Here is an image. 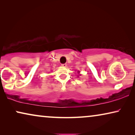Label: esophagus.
Listing matches in <instances>:
<instances>
[{
	"instance_id": "esophagus-1",
	"label": "esophagus",
	"mask_w": 135,
	"mask_h": 135,
	"mask_svg": "<svg viewBox=\"0 0 135 135\" xmlns=\"http://www.w3.org/2000/svg\"><path fill=\"white\" fill-rule=\"evenodd\" d=\"M62 66H63V67H66V66H67V64L64 63V64H61Z\"/></svg>"
}]
</instances>
